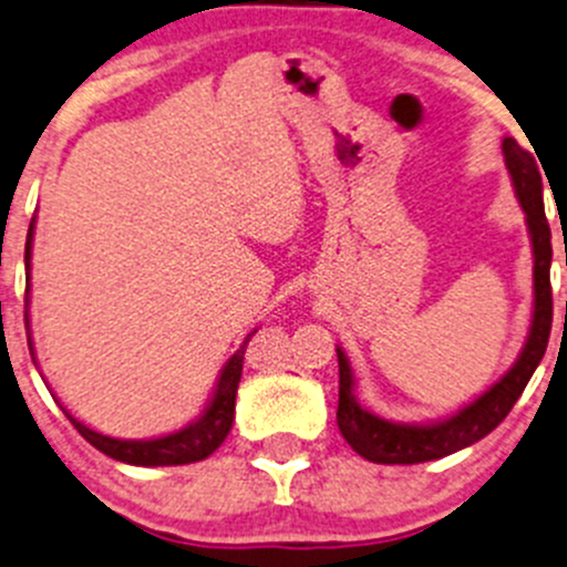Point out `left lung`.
<instances>
[{
  "label": "left lung",
  "instance_id": "1",
  "mask_svg": "<svg viewBox=\"0 0 567 567\" xmlns=\"http://www.w3.org/2000/svg\"><path fill=\"white\" fill-rule=\"evenodd\" d=\"M505 153V166L511 172L513 188H516L518 202H522L524 215H527L529 240H533V278H535V311L529 338L524 343L522 354L513 363V369L499 379L497 384L477 395L472 404L445 420L425 425L410 423H390V420L377 417V414L363 410L354 399V377L349 369V360L341 349L338 352V429L343 440L352 445L354 453L373 464H420V461L445 458L461 447L475 445L486 434L507 417L518 395L527 388L538 363L546 354L548 332H551V229L544 213V183H540V168L527 150L518 147L516 138L502 142ZM567 265V261H565ZM567 313V302H565Z\"/></svg>",
  "mask_w": 567,
  "mask_h": 567
}]
</instances>
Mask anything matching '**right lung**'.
<instances>
[{"mask_svg":"<svg viewBox=\"0 0 567 567\" xmlns=\"http://www.w3.org/2000/svg\"><path fill=\"white\" fill-rule=\"evenodd\" d=\"M32 229H34V218L32 224H29L27 254H23L27 270H29V259H32ZM254 332H250V336H254ZM250 336L245 338L243 347L231 354L229 363H226L224 371H220L218 388H215L213 399H209L207 410H204L202 417L194 420L190 425H185V429L174 431V434L157 436V440H114V436L92 431L90 425L75 420L73 414L65 410L68 420L92 447L106 453L109 458L125 461V464H133V466H177V464H194V461L213 456V453L220 447V442L226 440V434L231 431L237 388H240V377H243V358H245V347H248Z\"/></svg>","mask_w":567,"mask_h":567,"instance_id":"1","label":"right lung"}]
</instances>
